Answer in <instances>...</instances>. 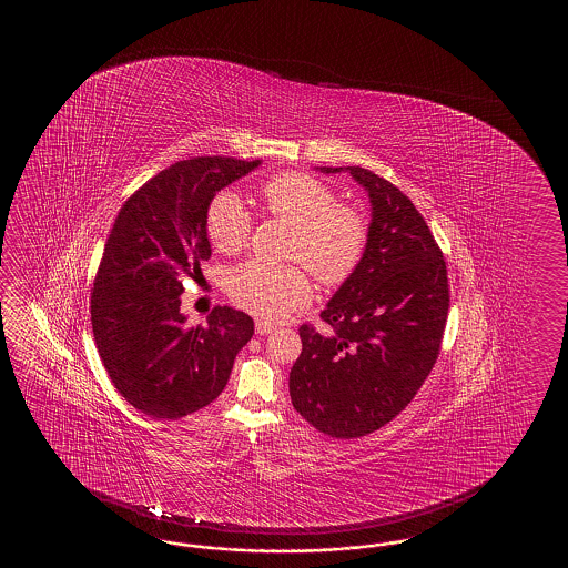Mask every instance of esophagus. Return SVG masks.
<instances>
[{
    "label": "esophagus",
    "instance_id": "1",
    "mask_svg": "<svg viewBox=\"0 0 568 568\" xmlns=\"http://www.w3.org/2000/svg\"><path fill=\"white\" fill-rule=\"evenodd\" d=\"M255 331H257V335H270V333H274L276 331V326L272 325V323H267V321H255Z\"/></svg>",
    "mask_w": 568,
    "mask_h": 568
}]
</instances>
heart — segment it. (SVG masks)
<instances>
[{
    "label": "heart",
    "instance_id": "heart-1",
    "mask_svg": "<svg viewBox=\"0 0 568 568\" xmlns=\"http://www.w3.org/2000/svg\"><path fill=\"white\" fill-rule=\"evenodd\" d=\"M270 215L294 227L290 257L302 260L314 278L337 286L362 262L367 223L357 209L337 205V194L313 176L288 172L274 176L260 191ZM252 215L242 196L221 191L206 209V233L223 254L242 250L250 240ZM230 294L245 311L264 321H282L311 298V282L301 266L247 262L230 276Z\"/></svg>",
    "mask_w": 568,
    "mask_h": 568
}]
</instances>
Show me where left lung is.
<instances>
[{"mask_svg": "<svg viewBox=\"0 0 568 568\" xmlns=\"http://www.w3.org/2000/svg\"><path fill=\"white\" fill-rule=\"evenodd\" d=\"M314 169L349 172L369 196L372 221L359 266L321 313L333 333L301 326L290 398L316 430L357 438L396 418L430 374L447 325V266L423 215L392 182L362 166Z\"/></svg>", "mask_w": 568, "mask_h": 568, "instance_id": "8db88e82", "label": "left lung"}]
</instances>
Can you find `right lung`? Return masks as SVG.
Segmentation results:
<instances>
[{"mask_svg": "<svg viewBox=\"0 0 568 568\" xmlns=\"http://www.w3.org/2000/svg\"><path fill=\"white\" fill-rule=\"evenodd\" d=\"M262 160L199 156L158 172L125 201L109 233L91 294V323L113 386L135 410L176 420L227 386L254 321L215 306L206 325L181 313L182 280L211 257L206 209Z\"/></svg>", "mask_w": 568, "mask_h": 568, "instance_id": "1", "label": "right lung"}]
</instances>
